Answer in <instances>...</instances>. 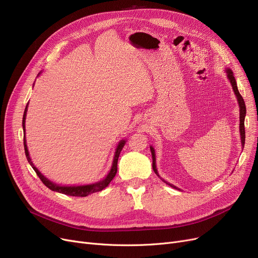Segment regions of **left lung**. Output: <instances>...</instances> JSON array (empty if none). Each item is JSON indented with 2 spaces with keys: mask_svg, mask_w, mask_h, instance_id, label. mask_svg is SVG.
Here are the masks:
<instances>
[{
  "mask_svg": "<svg viewBox=\"0 0 258 258\" xmlns=\"http://www.w3.org/2000/svg\"><path fill=\"white\" fill-rule=\"evenodd\" d=\"M226 73H227V77L229 78L230 83H231V86H232V89L234 91V94L236 95V98H237V102H238V105H239V133H240V141H241V147L245 146V138H246V133H245V117H246V104H245V101H243L241 95L239 94L238 92V89H237V85H236V80L234 78V75H233V72L230 70V69H227L226 70ZM151 152H152V156H153V169L154 171L156 172V174H158V177H160L159 173H158V170H157V167H156V154H155V150L154 147L151 146ZM162 179V178H161ZM162 181L165 182L167 185H169L170 187L172 188H175V189H179L178 187H175L174 185L170 184V183H167L166 181H164L163 179H162ZM180 190V189H179Z\"/></svg>",
  "mask_w": 258,
  "mask_h": 258,
  "instance_id": "obj_1",
  "label": "left lung"
}]
</instances>
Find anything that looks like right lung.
Segmentation results:
<instances>
[{"mask_svg":"<svg viewBox=\"0 0 258 258\" xmlns=\"http://www.w3.org/2000/svg\"><path fill=\"white\" fill-rule=\"evenodd\" d=\"M27 107H28V104L26 105V108H25V112H24V116H23V130L25 132V120H26V114H27ZM126 143L125 140H121L119 143H118V146L116 148V152H115V156H114V160H113V164H112V167H111V170L110 172L107 173L106 177L102 180V181H99L97 183H94V184H90V185H81V186H60V185H57L55 183L51 182L50 180H48L46 177H44V175L39 172V170L33 165L32 161L30 159V156H29V152H28V148H27V144H26V138H24V148H25V154H26V158L27 160H28L29 164L32 166V168L34 169V171L36 172V174L38 175V178L40 179V181H42L49 189H51V190L53 191H56V192H59V194H63V195H67V196H71V197H87L91 194H94V192H98V191H101L103 188H105L108 184L111 183V181L114 179V177L117 173V163H118V158H119V155L122 151V148H123L124 144Z\"/></svg>","mask_w":258,"mask_h":258,"instance_id":"right-lung-1","label":"right lung"}]
</instances>
